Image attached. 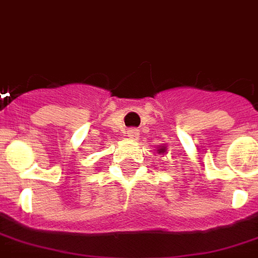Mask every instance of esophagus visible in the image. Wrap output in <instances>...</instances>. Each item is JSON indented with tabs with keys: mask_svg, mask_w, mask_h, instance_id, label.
Masks as SVG:
<instances>
[{
	"mask_svg": "<svg viewBox=\"0 0 258 258\" xmlns=\"http://www.w3.org/2000/svg\"><path fill=\"white\" fill-rule=\"evenodd\" d=\"M139 135H140V132L137 131L136 127H132V129L127 131V137L132 139V140H137V139H139Z\"/></svg>",
	"mask_w": 258,
	"mask_h": 258,
	"instance_id": "34e87169",
	"label": "esophagus"
}]
</instances>
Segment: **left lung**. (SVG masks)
Masks as SVG:
<instances>
[{"label": "left lung", "instance_id": "8db88e82", "mask_svg": "<svg viewBox=\"0 0 258 258\" xmlns=\"http://www.w3.org/2000/svg\"><path fill=\"white\" fill-rule=\"evenodd\" d=\"M160 152H163V148H162V150H160Z\"/></svg>", "mask_w": 258, "mask_h": 258}]
</instances>
